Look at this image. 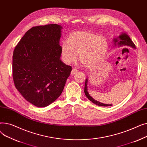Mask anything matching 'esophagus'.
Returning a JSON list of instances; mask_svg holds the SVG:
<instances>
[{"mask_svg": "<svg viewBox=\"0 0 147 147\" xmlns=\"http://www.w3.org/2000/svg\"><path fill=\"white\" fill-rule=\"evenodd\" d=\"M78 69H77L76 68H73L72 69V70H71V74H72V75H74V74H75L76 73H78Z\"/></svg>", "mask_w": 147, "mask_h": 147, "instance_id": "34e87169", "label": "esophagus"}]
</instances>
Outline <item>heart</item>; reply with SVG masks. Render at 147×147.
I'll list each match as a JSON object with an SVG mask.
<instances>
[{
    "label": "heart",
    "instance_id": "1",
    "mask_svg": "<svg viewBox=\"0 0 147 147\" xmlns=\"http://www.w3.org/2000/svg\"><path fill=\"white\" fill-rule=\"evenodd\" d=\"M109 43L104 37L91 32H75L68 37V42L61 45V53L64 61L70 64L79 60L88 69L96 67L105 58Z\"/></svg>",
    "mask_w": 147,
    "mask_h": 147
}]
</instances>
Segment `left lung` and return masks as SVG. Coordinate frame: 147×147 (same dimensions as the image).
I'll return each instance as SVG.
<instances>
[{
  "label": "left lung",
  "mask_w": 147,
  "mask_h": 147,
  "mask_svg": "<svg viewBox=\"0 0 147 147\" xmlns=\"http://www.w3.org/2000/svg\"><path fill=\"white\" fill-rule=\"evenodd\" d=\"M114 42L115 45H118L119 46H131V47L134 48V49H136L135 45L132 41V40L130 39L129 36L127 34H126V33H122L121 35L119 36V37H117L116 38H114ZM87 84H88V79H86V80L85 81V84H84V94H85L86 96H87V98L90 100V101H92L93 103H94L96 105H99V106H102V107L112 106L113 104H104L103 103L97 101L94 98H92L90 96V95L89 94L88 92Z\"/></svg>",
  "instance_id": "8db88e82"
}]
</instances>
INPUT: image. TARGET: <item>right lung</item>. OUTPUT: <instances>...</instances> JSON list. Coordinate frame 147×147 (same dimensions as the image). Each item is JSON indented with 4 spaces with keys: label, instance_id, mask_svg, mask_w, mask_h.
I'll use <instances>...</instances> for the list:
<instances>
[{
    "label": "right lung",
    "instance_id": "1",
    "mask_svg": "<svg viewBox=\"0 0 147 147\" xmlns=\"http://www.w3.org/2000/svg\"><path fill=\"white\" fill-rule=\"evenodd\" d=\"M62 28L56 24L31 28L13 51L15 86L37 107L49 105L61 95L72 70L60 59Z\"/></svg>",
    "mask_w": 147,
    "mask_h": 147
}]
</instances>
